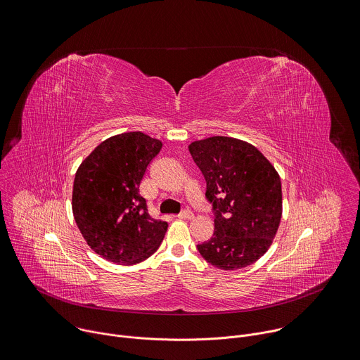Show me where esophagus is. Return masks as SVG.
<instances>
[{"instance_id": "1", "label": "esophagus", "mask_w": 360, "mask_h": 360, "mask_svg": "<svg viewBox=\"0 0 360 360\" xmlns=\"http://www.w3.org/2000/svg\"><path fill=\"white\" fill-rule=\"evenodd\" d=\"M194 215H193V212L191 211H183L181 214H179L177 215V218L179 219H191Z\"/></svg>"}]
</instances>
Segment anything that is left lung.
<instances>
[{
	"label": "left lung",
	"instance_id": "obj_1",
	"mask_svg": "<svg viewBox=\"0 0 360 360\" xmlns=\"http://www.w3.org/2000/svg\"><path fill=\"white\" fill-rule=\"evenodd\" d=\"M207 181L215 214L214 235L197 245L200 255L222 270L243 269L260 259L277 233L281 181L274 166L253 145L211 136L188 145Z\"/></svg>",
	"mask_w": 360,
	"mask_h": 360
}]
</instances>
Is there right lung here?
Here are the masks:
<instances>
[{
	"mask_svg": "<svg viewBox=\"0 0 360 360\" xmlns=\"http://www.w3.org/2000/svg\"><path fill=\"white\" fill-rule=\"evenodd\" d=\"M163 143L143 132L101 142L79 166L72 208L87 245L117 264L141 263L160 246L167 222L153 219L139 186Z\"/></svg>",
	"mask_w": 360,
	"mask_h": 360,
	"instance_id": "add662e5",
	"label": "right lung"
}]
</instances>
